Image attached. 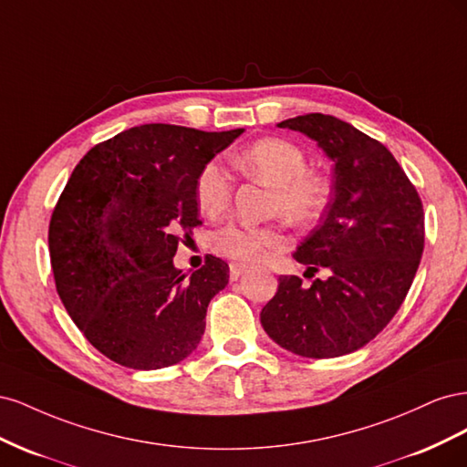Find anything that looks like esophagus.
<instances>
[{"instance_id": "34e87169", "label": "esophagus", "mask_w": 467, "mask_h": 467, "mask_svg": "<svg viewBox=\"0 0 467 467\" xmlns=\"http://www.w3.org/2000/svg\"><path fill=\"white\" fill-rule=\"evenodd\" d=\"M247 265H244V263H232L230 265V278L232 280H237L239 276H242L245 271H247Z\"/></svg>"}]
</instances>
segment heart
<instances>
[{
	"mask_svg": "<svg viewBox=\"0 0 467 467\" xmlns=\"http://www.w3.org/2000/svg\"><path fill=\"white\" fill-rule=\"evenodd\" d=\"M234 165L247 177L273 187L271 210L296 223L314 222L329 202V181L307 167L302 148L282 138H265L234 155ZM196 204L206 216H218L232 201V181L216 161L206 163L194 185ZM220 255L237 263H261L286 247L278 225L228 223L212 237Z\"/></svg>",
	"mask_w": 467,
	"mask_h": 467,
	"instance_id": "1",
	"label": "heart"
}]
</instances>
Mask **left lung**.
Listing matches in <instances>:
<instances>
[{"label": "left lung", "mask_w": 467, "mask_h": 467, "mask_svg": "<svg viewBox=\"0 0 467 467\" xmlns=\"http://www.w3.org/2000/svg\"><path fill=\"white\" fill-rule=\"evenodd\" d=\"M276 126L317 142L333 163V196L321 222L292 253L314 276H278L261 325L276 345L306 358L362 348L398 314L425 247V214L411 181L378 140L331 115Z\"/></svg>", "instance_id": "left-lung-1"}]
</instances>
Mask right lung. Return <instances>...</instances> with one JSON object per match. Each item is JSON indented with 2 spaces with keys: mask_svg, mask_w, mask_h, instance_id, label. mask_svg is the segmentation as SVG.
<instances>
[{
  "mask_svg": "<svg viewBox=\"0 0 467 467\" xmlns=\"http://www.w3.org/2000/svg\"><path fill=\"white\" fill-rule=\"evenodd\" d=\"M242 132L142 124L76 165L50 220L52 273L69 317L112 362L158 370L199 347L230 266L208 255L187 275L173 257L201 223L196 177Z\"/></svg>",
  "mask_w": 467,
  "mask_h": 467,
  "instance_id": "obj_1",
  "label": "right lung"
}]
</instances>
